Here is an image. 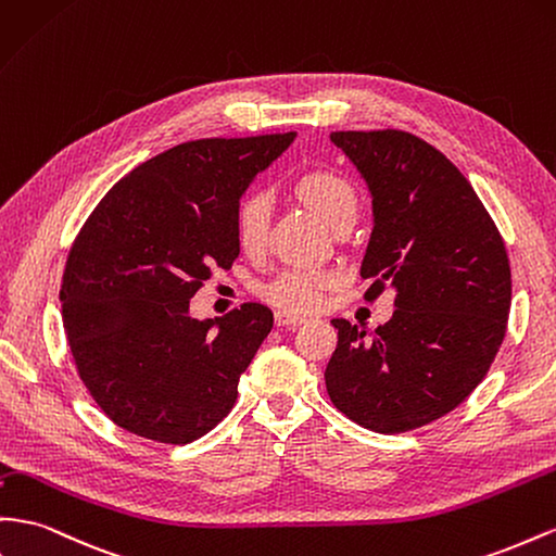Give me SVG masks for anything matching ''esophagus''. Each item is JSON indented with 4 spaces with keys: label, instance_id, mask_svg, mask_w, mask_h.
I'll use <instances>...</instances> for the list:
<instances>
[{
    "label": "esophagus",
    "instance_id": "esophagus-1",
    "mask_svg": "<svg viewBox=\"0 0 556 556\" xmlns=\"http://www.w3.org/2000/svg\"><path fill=\"white\" fill-rule=\"evenodd\" d=\"M302 323H306L304 315H299L294 311H285V308L276 311V325L278 327H292V325H302Z\"/></svg>",
    "mask_w": 556,
    "mask_h": 556
}]
</instances>
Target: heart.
I'll return each instance as SVG.
<instances>
[{
  "instance_id": "obj_1",
  "label": "heart",
  "mask_w": 556,
  "mask_h": 556,
  "mask_svg": "<svg viewBox=\"0 0 556 556\" xmlns=\"http://www.w3.org/2000/svg\"><path fill=\"white\" fill-rule=\"evenodd\" d=\"M294 191L329 227L355 217L357 197L346 177L332 168H308L294 179ZM271 224V197L264 189L245 191L233 210L236 243L245 252H260L266 245ZM337 282L332 271L318 268H288L264 285L262 294L285 311H311L323 302V294Z\"/></svg>"
}]
</instances>
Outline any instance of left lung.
<instances>
[{"label":"left lung","instance_id":"1","mask_svg":"<svg viewBox=\"0 0 556 556\" xmlns=\"http://www.w3.org/2000/svg\"><path fill=\"white\" fill-rule=\"evenodd\" d=\"M329 138L371 191L365 299L386 285L397 294L393 318L374 332L332 320L325 386L357 426L407 432L456 409L486 377L513 302L505 243L468 179L426 140L395 128Z\"/></svg>","mask_w":556,"mask_h":556}]
</instances>
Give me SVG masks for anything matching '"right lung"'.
Segmentation results:
<instances>
[{"label":"right lung","instance_id":"1","mask_svg":"<svg viewBox=\"0 0 556 556\" xmlns=\"http://www.w3.org/2000/svg\"><path fill=\"white\" fill-rule=\"evenodd\" d=\"M296 132L182 142L104 193L67 254L60 302L79 379L138 438L189 444L231 412L274 327L264 304L189 315L210 268L241 252L233 210Z\"/></svg>","mask_w":556,"mask_h":556}]
</instances>
